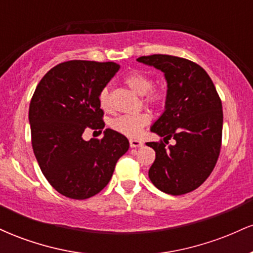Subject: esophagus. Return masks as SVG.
<instances>
[{
	"label": "esophagus",
	"mask_w": 253,
	"mask_h": 253,
	"mask_svg": "<svg viewBox=\"0 0 253 253\" xmlns=\"http://www.w3.org/2000/svg\"><path fill=\"white\" fill-rule=\"evenodd\" d=\"M144 143L141 140H136V139H129V146L130 147H140L143 146Z\"/></svg>",
	"instance_id": "34e87169"
}]
</instances>
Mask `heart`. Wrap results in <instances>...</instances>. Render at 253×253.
<instances>
[{"mask_svg": "<svg viewBox=\"0 0 253 253\" xmlns=\"http://www.w3.org/2000/svg\"><path fill=\"white\" fill-rule=\"evenodd\" d=\"M125 83L138 94H143V102L152 108H158L165 102V90L159 85L153 84L152 77L141 70L130 71L125 77ZM98 104L104 112H109L112 108L110 92L108 88H103L98 94ZM151 117L147 112H140L136 114H124L113 118L109 121V127L117 132L127 136H138L147 124Z\"/></svg>", "mask_w": 253, "mask_h": 253, "instance_id": "b5f03b06", "label": "heart"}]
</instances>
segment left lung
Masks as SVG:
<instances>
[{"mask_svg": "<svg viewBox=\"0 0 253 253\" xmlns=\"http://www.w3.org/2000/svg\"><path fill=\"white\" fill-rule=\"evenodd\" d=\"M165 74V112L152 132L163 136L147 146L156 151L149 170L151 182L171 195L199 188L215 168L221 150L222 104L210 75L199 64L169 54L139 57ZM175 138V145L169 140Z\"/></svg>", "mask_w": 253, "mask_h": 253, "instance_id": "8db88e82", "label": "left lung"}]
</instances>
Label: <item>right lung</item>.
<instances>
[{
    "mask_svg": "<svg viewBox=\"0 0 253 253\" xmlns=\"http://www.w3.org/2000/svg\"><path fill=\"white\" fill-rule=\"evenodd\" d=\"M120 69L114 62L69 60L42 78L30 103L32 147L43 176L62 195L84 200L108 184L129 143L107 128L85 141L84 130L102 132L98 94Z\"/></svg>",
    "mask_w": 253,
    "mask_h": 253,
    "instance_id": "1",
    "label": "right lung"
}]
</instances>
